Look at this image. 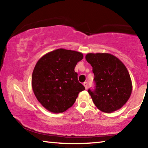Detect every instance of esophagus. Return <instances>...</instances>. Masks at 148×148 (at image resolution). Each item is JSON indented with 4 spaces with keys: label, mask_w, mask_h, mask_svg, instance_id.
Listing matches in <instances>:
<instances>
[{
    "label": "esophagus",
    "mask_w": 148,
    "mask_h": 148,
    "mask_svg": "<svg viewBox=\"0 0 148 148\" xmlns=\"http://www.w3.org/2000/svg\"><path fill=\"white\" fill-rule=\"evenodd\" d=\"M84 86L85 87V88H86V89H87V87H88V84H87V82H84Z\"/></svg>",
    "instance_id": "esophagus-1"
}]
</instances>
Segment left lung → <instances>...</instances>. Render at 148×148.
<instances>
[{
	"label": "left lung",
	"mask_w": 148,
	"mask_h": 148,
	"mask_svg": "<svg viewBox=\"0 0 148 148\" xmlns=\"http://www.w3.org/2000/svg\"><path fill=\"white\" fill-rule=\"evenodd\" d=\"M86 61L92 67L95 89L88 90L93 103L105 113H112L126 104L131 97L132 85L125 64L113 55L87 53Z\"/></svg>",
	"instance_id": "8db88e82"
}]
</instances>
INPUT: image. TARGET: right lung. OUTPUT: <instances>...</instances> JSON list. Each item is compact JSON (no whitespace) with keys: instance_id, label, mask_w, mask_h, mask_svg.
<instances>
[{"instance_id":"right-lung-1","label":"right lung","mask_w":148,"mask_h":148,"mask_svg":"<svg viewBox=\"0 0 148 148\" xmlns=\"http://www.w3.org/2000/svg\"><path fill=\"white\" fill-rule=\"evenodd\" d=\"M83 57L80 52L60 48L44 55L36 62L32 75V88L47 110L62 113L72 106L79 92L85 90L74 71Z\"/></svg>"}]
</instances>
